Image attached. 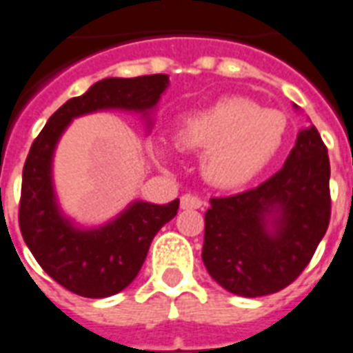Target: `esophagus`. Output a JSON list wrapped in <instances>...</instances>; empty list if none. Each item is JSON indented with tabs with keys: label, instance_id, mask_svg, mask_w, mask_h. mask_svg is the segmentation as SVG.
I'll return each mask as SVG.
<instances>
[{
	"label": "esophagus",
	"instance_id": "1",
	"mask_svg": "<svg viewBox=\"0 0 353 353\" xmlns=\"http://www.w3.org/2000/svg\"><path fill=\"white\" fill-rule=\"evenodd\" d=\"M203 207V201L198 198V196H192V194H185L181 198V209L190 210V209H201Z\"/></svg>",
	"mask_w": 353,
	"mask_h": 353
}]
</instances>
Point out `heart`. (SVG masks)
Segmentation results:
<instances>
[{"mask_svg": "<svg viewBox=\"0 0 353 353\" xmlns=\"http://www.w3.org/2000/svg\"><path fill=\"white\" fill-rule=\"evenodd\" d=\"M284 113L260 108L243 97H225L209 108L188 113L177 128V144L205 152L201 170L218 188L234 190L249 185L279 154L285 135ZM155 157L174 159L176 148L155 141Z\"/></svg>", "mask_w": 353, "mask_h": 353, "instance_id": "1", "label": "heart"}]
</instances>
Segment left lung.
<instances>
[{
	"label": "left lung",
	"mask_w": 353,
	"mask_h": 353,
	"mask_svg": "<svg viewBox=\"0 0 353 353\" xmlns=\"http://www.w3.org/2000/svg\"><path fill=\"white\" fill-rule=\"evenodd\" d=\"M299 110V106H295ZM330 159L317 128H304L284 166L256 188L212 198L201 258L240 296H263L304 271L330 223Z\"/></svg>",
	"instance_id": "1"
}]
</instances>
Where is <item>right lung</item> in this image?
Listing matches in <instances>:
<instances>
[{"label":"right lung","instance_id":"add662e5","mask_svg":"<svg viewBox=\"0 0 353 353\" xmlns=\"http://www.w3.org/2000/svg\"><path fill=\"white\" fill-rule=\"evenodd\" d=\"M168 84V74L99 80L84 95L58 108L30 146L19 199L21 236L41 269L77 295L104 299L132 284L154 236L177 214L179 199L168 205L137 199L104 225H77L63 214L54 192L52 157L58 141L73 119L104 110L139 113L150 130Z\"/></svg>","mask_w":353,"mask_h":353}]
</instances>
